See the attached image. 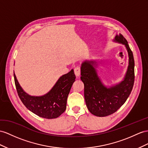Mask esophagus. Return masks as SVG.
I'll return each instance as SVG.
<instances>
[{
	"mask_svg": "<svg viewBox=\"0 0 148 148\" xmlns=\"http://www.w3.org/2000/svg\"><path fill=\"white\" fill-rule=\"evenodd\" d=\"M74 73L75 75H76V77H79V75L81 74V69L79 66H76L74 69Z\"/></svg>",
	"mask_w": 148,
	"mask_h": 148,
	"instance_id": "obj_1",
	"label": "esophagus"
}]
</instances>
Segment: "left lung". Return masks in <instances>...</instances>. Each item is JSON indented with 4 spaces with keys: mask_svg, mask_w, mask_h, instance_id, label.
<instances>
[{
    "mask_svg": "<svg viewBox=\"0 0 148 148\" xmlns=\"http://www.w3.org/2000/svg\"><path fill=\"white\" fill-rule=\"evenodd\" d=\"M124 45L127 51L129 65L123 81L108 88L101 81L95 60H86L81 64V79L84 84V98L88 110L93 115H111L122 106L130 96L134 81V60L127 41L122 34H116L113 40Z\"/></svg>",
    "mask_w": 148,
    "mask_h": 148,
    "instance_id": "obj_1",
    "label": "left lung"
}]
</instances>
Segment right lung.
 Returning a JSON list of instances; mask_svg holds the SVG:
<instances>
[{"label":"right lung","mask_w":148,"mask_h":148,"mask_svg":"<svg viewBox=\"0 0 148 148\" xmlns=\"http://www.w3.org/2000/svg\"><path fill=\"white\" fill-rule=\"evenodd\" d=\"M14 77L18 95L29 111L45 119L57 118L65 111L67 96L75 79L73 69L60 76L47 93L40 96H31L25 92L14 72Z\"/></svg>","instance_id":"1"}]
</instances>
